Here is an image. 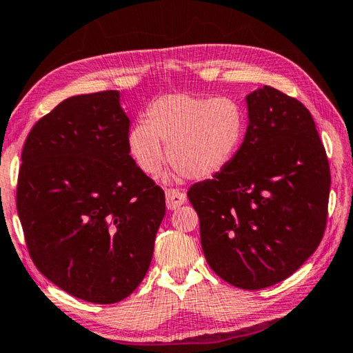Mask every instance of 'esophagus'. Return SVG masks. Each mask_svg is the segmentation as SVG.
I'll use <instances>...</instances> for the list:
<instances>
[{"mask_svg": "<svg viewBox=\"0 0 353 353\" xmlns=\"http://www.w3.org/2000/svg\"><path fill=\"white\" fill-rule=\"evenodd\" d=\"M165 199H167V208H168V210H176L178 207L185 203L186 194L181 192L180 189H167Z\"/></svg>", "mask_w": 353, "mask_h": 353, "instance_id": "34e87169", "label": "esophagus"}]
</instances>
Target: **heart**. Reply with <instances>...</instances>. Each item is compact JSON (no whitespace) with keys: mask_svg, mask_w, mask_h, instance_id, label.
Returning a JSON list of instances; mask_svg holds the SVG:
<instances>
[{"mask_svg":"<svg viewBox=\"0 0 353 353\" xmlns=\"http://www.w3.org/2000/svg\"><path fill=\"white\" fill-rule=\"evenodd\" d=\"M247 116L229 97H202L175 92L157 99L148 110V122L129 134L130 154L146 175H157L168 159L178 175L194 180L221 172L242 145Z\"/></svg>","mask_w":353,"mask_h":353,"instance_id":"b5f03b06","label":"heart"}]
</instances>
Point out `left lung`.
Listing matches in <instances>:
<instances>
[{
    "label": "left lung",
    "instance_id": "1",
    "mask_svg": "<svg viewBox=\"0 0 353 353\" xmlns=\"http://www.w3.org/2000/svg\"><path fill=\"white\" fill-rule=\"evenodd\" d=\"M248 127L232 161L189 188L214 274L261 290L294 274L323 237L330 164L309 110L264 85L247 95Z\"/></svg>",
    "mask_w": 353,
    "mask_h": 353
}]
</instances>
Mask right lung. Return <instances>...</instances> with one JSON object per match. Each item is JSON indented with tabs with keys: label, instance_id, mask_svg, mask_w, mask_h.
Returning a JSON list of instances; mask_svg holds the SVG:
<instances>
[{
	"label": "right lung",
	"instance_id": "add662e5",
	"mask_svg": "<svg viewBox=\"0 0 353 353\" xmlns=\"http://www.w3.org/2000/svg\"><path fill=\"white\" fill-rule=\"evenodd\" d=\"M119 92L74 95L25 140L17 212L39 272L74 298L114 304L141 283L164 191L129 154Z\"/></svg>",
	"mask_w": 353,
	"mask_h": 353
}]
</instances>
